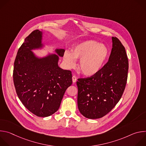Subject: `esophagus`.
<instances>
[{
	"mask_svg": "<svg viewBox=\"0 0 146 146\" xmlns=\"http://www.w3.org/2000/svg\"><path fill=\"white\" fill-rule=\"evenodd\" d=\"M72 81L73 82H76V81H77V77L75 76H73L72 77Z\"/></svg>",
	"mask_w": 146,
	"mask_h": 146,
	"instance_id": "esophagus-1",
	"label": "esophagus"
}]
</instances>
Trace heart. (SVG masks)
<instances>
[{
    "instance_id": "obj_1",
    "label": "heart",
    "mask_w": 146,
    "mask_h": 146,
    "mask_svg": "<svg viewBox=\"0 0 146 146\" xmlns=\"http://www.w3.org/2000/svg\"><path fill=\"white\" fill-rule=\"evenodd\" d=\"M108 55L109 51L105 46L94 40H88L75 45L72 52L65 51L64 62L68 69H72L76 65V59H80L81 72L87 76H91L101 69Z\"/></svg>"
}]
</instances>
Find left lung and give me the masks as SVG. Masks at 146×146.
I'll return each instance as SVG.
<instances>
[{"instance_id": "1", "label": "left lung", "mask_w": 146, "mask_h": 146, "mask_svg": "<svg viewBox=\"0 0 146 146\" xmlns=\"http://www.w3.org/2000/svg\"><path fill=\"white\" fill-rule=\"evenodd\" d=\"M109 60L94 75L78 78L77 105L81 114L90 119L103 117L120 100L128 78V59L125 49L116 37Z\"/></svg>"}]
</instances>
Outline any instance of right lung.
<instances>
[{
  "mask_svg": "<svg viewBox=\"0 0 146 146\" xmlns=\"http://www.w3.org/2000/svg\"><path fill=\"white\" fill-rule=\"evenodd\" d=\"M42 32L37 29L25 38L14 61L13 81L17 94L24 106L38 117H48L59 108L66 89L72 84L70 70L58 66L59 56L65 50L56 49L58 54L38 58L32 50L41 48Z\"/></svg>",
  "mask_w": 146,
  "mask_h": 146,
  "instance_id": "add662e5",
  "label": "right lung"
}]
</instances>
